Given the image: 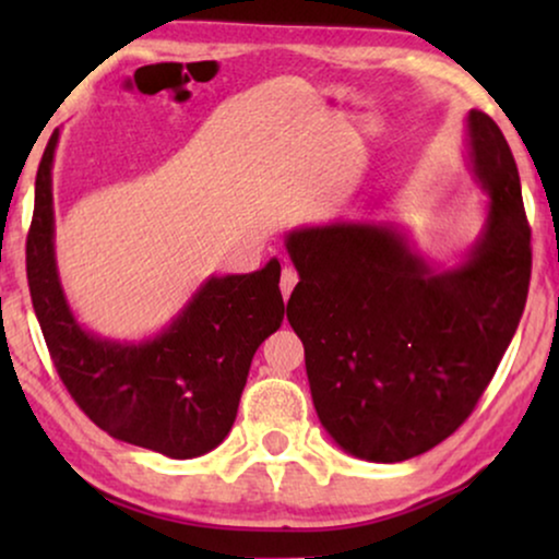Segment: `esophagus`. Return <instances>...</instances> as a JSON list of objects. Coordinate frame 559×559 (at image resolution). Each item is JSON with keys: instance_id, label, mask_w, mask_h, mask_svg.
<instances>
[{"instance_id": "obj_1", "label": "esophagus", "mask_w": 559, "mask_h": 559, "mask_svg": "<svg viewBox=\"0 0 559 559\" xmlns=\"http://www.w3.org/2000/svg\"><path fill=\"white\" fill-rule=\"evenodd\" d=\"M295 285H297V272L293 270V266H285V270H282V277H280V287H282V297H289V293H293L295 289Z\"/></svg>"}]
</instances>
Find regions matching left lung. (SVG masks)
<instances>
[{"instance_id": "8db88e82", "label": "left lung", "mask_w": 559, "mask_h": 559, "mask_svg": "<svg viewBox=\"0 0 559 559\" xmlns=\"http://www.w3.org/2000/svg\"><path fill=\"white\" fill-rule=\"evenodd\" d=\"M465 124L488 203L457 264L430 262L396 224L335 221L285 236L300 274L287 320L312 404L335 445L361 461H409L450 438L524 312L532 234L514 155L484 111L471 109Z\"/></svg>"}]
</instances>
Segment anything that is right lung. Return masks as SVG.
Returning <instances> with one entry per match:
<instances>
[{
    "label": "right lung",
    "mask_w": 559,
    "mask_h": 559,
    "mask_svg": "<svg viewBox=\"0 0 559 559\" xmlns=\"http://www.w3.org/2000/svg\"><path fill=\"white\" fill-rule=\"evenodd\" d=\"M58 129L35 178L27 282L58 377L75 404L111 438L175 461L224 442L239 409L251 358L285 320L280 262L249 274H211L163 331L114 341L75 320L60 285L52 211Z\"/></svg>",
    "instance_id": "obj_1"
}]
</instances>
